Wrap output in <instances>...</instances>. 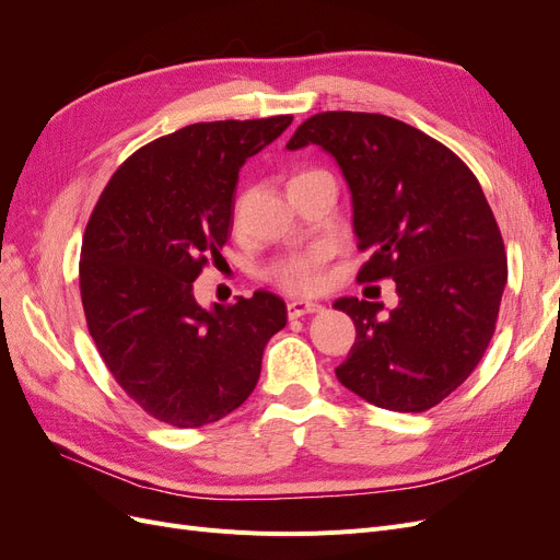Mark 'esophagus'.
<instances>
[{
  "instance_id": "esophagus-1",
  "label": "esophagus",
  "mask_w": 560,
  "mask_h": 560,
  "mask_svg": "<svg viewBox=\"0 0 560 560\" xmlns=\"http://www.w3.org/2000/svg\"><path fill=\"white\" fill-rule=\"evenodd\" d=\"M319 311H322L319 303H311V301H290V303H287V317H290V319L311 315V313H319Z\"/></svg>"
}]
</instances>
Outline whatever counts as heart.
Segmentation results:
<instances>
[{
    "label": "heart",
    "instance_id": "obj_1",
    "mask_svg": "<svg viewBox=\"0 0 560 560\" xmlns=\"http://www.w3.org/2000/svg\"><path fill=\"white\" fill-rule=\"evenodd\" d=\"M329 259L325 247H315L301 254H290L266 268V278L280 290L292 294H313L322 287V268Z\"/></svg>",
    "mask_w": 560,
    "mask_h": 560
}]
</instances>
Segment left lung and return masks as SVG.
Listing matches in <instances>:
<instances>
[{"label": "left lung", "instance_id": "obj_1", "mask_svg": "<svg viewBox=\"0 0 560 560\" xmlns=\"http://www.w3.org/2000/svg\"><path fill=\"white\" fill-rule=\"evenodd\" d=\"M317 144L341 167L352 229L371 257L358 282L393 278L399 303L343 296L358 338L336 378L381 409L420 413L460 387L493 338L506 257L479 179L448 147L383 114L322 112L287 149Z\"/></svg>", "mask_w": 560, "mask_h": 560}]
</instances>
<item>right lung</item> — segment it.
I'll list each match as a JSON object with an SVG mask.
<instances>
[{"instance_id":"1","label":"right lung","mask_w":560,"mask_h":560,"mask_svg":"<svg viewBox=\"0 0 560 560\" xmlns=\"http://www.w3.org/2000/svg\"><path fill=\"white\" fill-rule=\"evenodd\" d=\"M290 124H194L149 142L112 175L89 219L79 264L89 331L124 393L167 425L202 428L238 409L287 325L276 294L202 308L194 280L222 257L241 167Z\"/></svg>"}]
</instances>
